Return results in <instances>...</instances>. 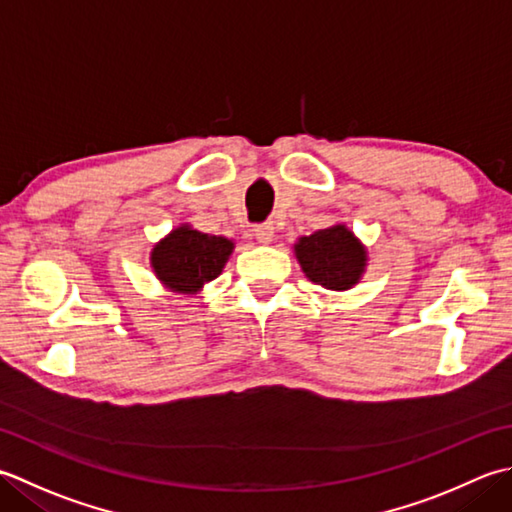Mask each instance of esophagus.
I'll return each mask as SVG.
<instances>
[{
    "mask_svg": "<svg viewBox=\"0 0 512 512\" xmlns=\"http://www.w3.org/2000/svg\"><path fill=\"white\" fill-rule=\"evenodd\" d=\"M253 233H255V239L259 244H270L275 237V228H273V224H259V226H255Z\"/></svg>",
    "mask_w": 512,
    "mask_h": 512,
    "instance_id": "esophagus-1",
    "label": "esophagus"
}]
</instances>
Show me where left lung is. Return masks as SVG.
I'll use <instances>...</instances> for the list:
<instances>
[{
	"instance_id": "8db88e82",
	"label": "left lung",
	"mask_w": 512,
	"mask_h": 512,
	"mask_svg": "<svg viewBox=\"0 0 512 512\" xmlns=\"http://www.w3.org/2000/svg\"><path fill=\"white\" fill-rule=\"evenodd\" d=\"M297 262L313 284L328 290H348L366 270V248L344 224H335L295 244Z\"/></svg>"
}]
</instances>
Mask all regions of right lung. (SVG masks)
<instances>
[{"mask_svg": "<svg viewBox=\"0 0 512 512\" xmlns=\"http://www.w3.org/2000/svg\"><path fill=\"white\" fill-rule=\"evenodd\" d=\"M233 248V239L199 233L182 224L155 244L150 253V266L168 290L197 295L204 284L213 282L222 273Z\"/></svg>", "mask_w": 512, "mask_h": 512, "instance_id": "obj_1", "label": "right lung"}]
</instances>
